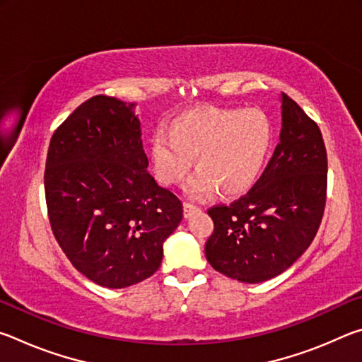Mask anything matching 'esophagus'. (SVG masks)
Masks as SVG:
<instances>
[{"mask_svg": "<svg viewBox=\"0 0 362 362\" xmlns=\"http://www.w3.org/2000/svg\"><path fill=\"white\" fill-rule=\"evenodd\" d=\"M201 212V207L196 206V204H192V203H185L183 204V216H185L187 218L192 217L193 214H198Z\"/></svg>", "mask_w": 362, "mask_h": 362, "instance_id": "34e87169", "label": "esophagus"}]
</instances>
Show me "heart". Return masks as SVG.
<instances>
[{
	"label": "heart",
	"instance_id": "b5f03b06",
	"mask_svg": "<svg viewBox=\"0 0 362 362\" xmlns=\"http://www.w3.org/2000/svg\"><path fill=\"white\" fill-rule=\"evenodd\" d=\"M273 131L257 108H196L180 115L168 131L151 139L150 156L164 185H179L196 156V173L187 185L192 198L218 188L223 196L246 193L259 179L272 146Z\"/></svg>",
	"mask_w": 362,
	"mask_h": 362
}]
</instances>
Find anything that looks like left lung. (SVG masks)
<instances>
[{"mask_svg": "<svg viewBox=\"0 0 362 362\" xmlns=\"http://www.w3.org/2000/svg\"><path fill=\"white\" fill-rule=\"evenodd\" d=\"M283 129L260 179L231 204L212 206L206 259L241 283L286 272L313 243L326 207L327 153L316 122L283 94Z\"/></svg>", "mask_w": 362, "mask_h": 362, "instance_id": "8db88e82", "label": "left lung"}]
</instances>
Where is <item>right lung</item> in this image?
I'll list each match as a JSON object with an SVG mask.
<instances>
[{
    "mask_svg": "<svg viewBox=\"0 0 362 362\" xmlns=\"http://www.w3.org/2000/svg\"><path fill=\"white\" fill-rule=\"evenodd\" d=\"M134 103L94 95L51 139L45 193L49 223L66 259L93 283L122 289L161 265L182 201L146 170Z\"/></svg>",
    "mask_w": 362,
    "mask_h": 362,
    "instance_id": "add662e5",
    "label": "right lung"
}]
</instances>
